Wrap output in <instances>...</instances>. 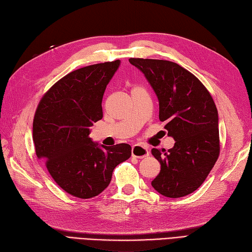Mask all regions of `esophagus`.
<instances>
[{
    "label": "esophagus",
    "mask_w": 252,
    "mask_h": 252,
    "mask_svg": "<svg viewBox=\"0 0 252 252\" xmlns=\"http://www.w3.org/2000/svg\"><path fill=\"white\" fill-rule=\"evenodd\" d=\"M131 155L132 157L138 158H143L149 156V150L148 148L140 146V145H135L131 148Z\"/></svg>",
    "instance_id": "1"
}]
</instances>
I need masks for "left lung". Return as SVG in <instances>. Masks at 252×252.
Returning a JSON list of instances; mask_svg holds the SVG:
<instances>
[{"label":"left lung","mask_w":252,"mask_h":252,"mask_svg":"<svg viewBox=\"0 0 252 252\" xmlns=\"http://www.w3.org/2000/svg\"><path fill=\"white\" fill-rule=\"evenodd\" d=\"M141 70L158 100V119L175 145L152 149L161 171L151 185L168 198H181L201 186L220 155L219 115L210 92L196 76L165 60L129 59Z\"/></svg>","instance_id":"1"}]
</instances>
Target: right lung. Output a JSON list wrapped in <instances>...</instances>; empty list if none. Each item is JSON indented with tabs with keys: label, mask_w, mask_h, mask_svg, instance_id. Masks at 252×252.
<instances>
[{
	"label": "right lung",
	"mask_w": 252,
	"mask_h": 252,
	"mask_svg": "<svg viewBox=\"0 0 252 252\" xmlns=\"http://www.w3.org/2000/svg\"><path fill=\"white\" fill-rule=\"evenodd\" d=\"M120 60L76 69L45 92L34 113L35 155L71 196L94 198L109 186L112 173L131 156V147L94 142L90 127L103 117L102 99Z\"/></svg>",
	"instance_id": "obj_1"
}]
</instances>
